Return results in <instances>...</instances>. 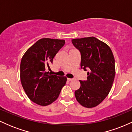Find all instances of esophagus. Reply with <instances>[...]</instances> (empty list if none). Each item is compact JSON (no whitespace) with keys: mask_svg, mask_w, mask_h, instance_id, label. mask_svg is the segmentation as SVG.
Listing matches in <instances>:
<instances>
[{"mask_svg":"<svg viewBox=\"0 0 132 132\" xmlns=\"http://www.w3.org/2000/svg\"><path fill=\"white\" fill-rule=\"evenodd\" d=\"M67 79H68V81H72V80H74V79L73 78H68Z\"/></svg>","mask_w":132,"mask_h":132,"instance_id":"esophagus-1","label":"esophagus"}]
</instances>
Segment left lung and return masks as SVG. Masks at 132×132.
Here are the masks:
<instances>
[{"label": "left lung", "mask_w": 132, "mask_h": 132, "mask_svg": "<svg viewBox=\"0 0 132 132\" xmlns=\"http://www.w3.org/2000/svg\"><path fill=\"white\" fill-rule=\"evenodd\" d=\"M81 53V68L87 72L86 81L75 92L76 99L87 108L98 105L112 88L115 75V60L110 47L95 37L72 39Z\"/></svg>", "instance_id": "8db88e82"}]
</instances>
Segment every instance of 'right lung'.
I'll return each mask as SVG.
<instances>
[{
  "instance_id": "add662e5",
  "label": "right lung",
  "mask_w": 132,
  "mask_h": 132,
  "mask_svg": "<svg viewBox=\"0 0 132 132\" xmlns=\"http://www.w3.org/2000/svg\"><path fill=\"white\" fill-rule=\"evenodd\" d=\"M65 41L42 38L24 54L20 63L22 85L29 99L40 105H50L57 99L67 79L46 72Z\"/></svg>"
}]
</instances>
